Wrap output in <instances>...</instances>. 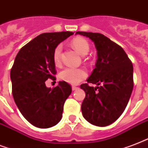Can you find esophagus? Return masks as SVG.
Instances as JSON below:
<instances>
[{"mask_svg": "<svg viewBox=\"0 0 148 148\" xmlns=\"http://www.w3.org/2000/svg\"><path fill=\"white\" fill-rule=\"evenodd\" d=\"M77 89H78V87L75 86H72V90H73V91H75V90H76Z\"/></svg>", "mask_w": 148, "mask_h": 148, "instance_id": "1", "label": "esophagus"}]
</instances>
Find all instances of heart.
<instances>
[{"instance_id":"heart-1","label":"heart","mask_w":148,"mask_h":148,"mask_svg":"<svg viewBox=\"0 0 148 148\" xmlns=\"http://www.w3.org/2000/svg\"><path fill=\"white\" fill-rule=\"evenodd\" d=\"M71 45L73 49L81 56H86L90 50V45L86 40L83 38L77 37L73 38L71 42ZM62 45H58L53 51L54 63L56 66L60 64V56H61ZM86 77V73L82 69L66 68L62 71L59 74V78L62 81L69 83V84H78L82 79Z\"/></svg>"}]
</instances>
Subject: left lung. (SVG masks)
Listing matches in <instances>:
<instances>
[{
  "label": "left lung",
  "instance_id": "left-lung-1",
  "mask_svg": "<svg viewBox=\"0 0 148 148\" xmlns=\"http://www.w3.org/2000/svg\"><path fill=\"white\" fill-rule=\"evenodd\" d=\"M95 45L97 60L87 82L80 86L86 92L81 110L89 123L106 127L121 116L127 105L134 87L132 62L122 48L99 33L77 32Z\"/></svg>",
  "mask_w": 148,
  "mask_h": 148
}]
</instances>
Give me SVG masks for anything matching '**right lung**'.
Here are the masks:
<instances>
[{"instance_id":"add662e5","label":"right lung","mask_w":148,"mask_h":148,"mask_svg":"<svg viewBox=\"0 0 148 148\" xmlns=\"http://www.w3.org/2000/svg\"><path fill=\"white\" fill-rule=\"evenodd\" d=\"M73 34H41L22 47L15 57L11 69L14 99L23 116L36 127H51L61 121L64 103L72 92L71 86L60 81L51 89L45 81L56 79L54 49Z\"/></svg>"}]
</instances>
